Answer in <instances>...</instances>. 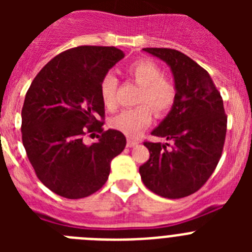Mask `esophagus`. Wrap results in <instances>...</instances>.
Instances as JSON below:
<instances>
[{
  "mask_svg": "<svg viewBox=\"0 0 252 252\" xmlns=\"http://www.w3.org/2000/svg\"><path fill=\"white\" fill-rule=\"evenodd\" d=\"M127 148H133V146H136L137 145V141L136 140H132V139H127Z\"/></svg>",
  "mask_w": 252,
  "mask_h": 252,
  "instance_id": "34e87169",
  "label": "esophagus"
}]
</instances>
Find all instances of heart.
<instances>
[{
    "label": "heart",
    "instance_id": "b5f03b06",
    "mask_svg": "<svg viewBox=\"0 0 252 252\" xmlns=\"http://www.w3.org/2000/svg\"><path fill=\"white\" fill-rule=\"evenodd\" d=\"M127 73L133 81L141 86L137 103L133 108L124 110L110 121L111 127L127 136H136L153 120V107L155 113L165 115L170 111L177 99V87L170 79L162 77L160 66L150 59H139L128 65ZM117 79L113 74H106L99 84L102 102L108 110L116 107Z\"/></svg>",
    "mask_w": 252,
    "mask_h": 252
}]
</instances>
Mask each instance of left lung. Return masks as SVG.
Wrapping results in <instances>:
<instances>
[{"instance_id":"obj_1","label":"left lung","mask_w":252,"mask_h":252,"mask_svg":"<svg viewBox=\"0 0 252 252\" xmlns=\"http://www.w3.org/2000/svg\"><path fill=\"white\" fill-rule=\"evenodd\" d=\"M144 51L168 64L177 99L166 117L151 131L169 144L144 142L150 158L139 171L142 183L160 197L178 199L197 192L217 166L227 130L223 101L207 70L174 49Z\"/></svg>"}]
</instances>
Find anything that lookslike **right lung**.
I'll list each match as a JSON object with an SVG mask.
<instances>
[{"label":"right lung","mask_w":252,"mask_h":252,"mask_svg":"<svg viewBox=\"0 0 252 252\" xmlns=\"http://www.w3.org/2000/svg\"><path fill=\"white\" fill-rule=\"evenodd\" d=\"M125 57L115 46H78L60 53L39 72L21 111L22 144L40 182L68 199L88 197L103 187L111 161L126 137L103 131L102 78ZM97 130V142L83 136Z\"/></svg>","instance_id":"obj_1"}]
</instances>
